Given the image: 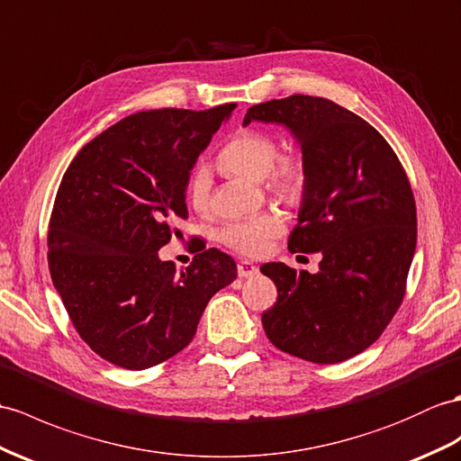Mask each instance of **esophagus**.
<instances>
[{"label":"esophagus","mask_w":461,"mask_h":461,"mask_svg":"<svg viewBox=\"0 0 461 461\" xmlns=\"http://www.w3.org/2000/svg\"><path fill=\"white\" fill-rule=\"evenodd\" d=\"M237 272H239L240 277H252V276L258 274V267L254 264H250V262H240L237 266Z\"/></svg>","instance_id":"34e87169"}]
</instances>
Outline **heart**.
<instances>
[{
    "instance_id": "heart-1",
    "label": "heart",
    "mask_w": 461,
    "mask_h": 461,
    "mask_svg": "<svg viewBox=\"0 0 461 461\" xmlns=\"http://www.w3.org/2000/svg\"><path fill=\"white\" fill-rule=\"evenodd\" d=\"M224 172L260 182L269 192L285 199H297L307 182L305 160L299 154L279 156V140L272 132L260 129H242L224 142L217 154ZM211 172L197 166L187 177V201L195 211L203 212L211 205ZM285 230V221L277 211H262L258 215L229 222L219 232V239L230 250L244 256H260Z\"/></svg>"
}]
</instances>
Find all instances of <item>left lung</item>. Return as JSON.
I'll list each match as a JSON object with an SVG mask.
<instances>
[{
    "instance_id": "8db88e82",
    "label": "left lung",
    "mask_w": 461,
    "mask_h": 461,
    "mask_svg": "<svg viewBox=\"0 0 461 461\" xmlns=\"http://www.w3.org/2000/svg\"><path fill=\"white\" fill-rule=\"evenodd\" d=\"M279 122L307 167L289 252H321L319 274L282 262L260 269L277 287L262 315L276 348L312 364H339L372 346L401 307L417 246V205L397 154L330 99L289 95L244 117Z\"/></svg>"
}]
</instances>
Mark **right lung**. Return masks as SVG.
<instances>
[{
	"label": "right lung",
	"instance_id": "add662e5",
	"mask_svg": "<svg viewBox=\"0 0 461 461\" xmlns=\"http://www.w3.org/2000/svg\"><path fill=\"white\" fill-rule=\"evenodd\" d=\"M237 104L129 115L87 142L66 170L49 222V269L82 340L125 369L166 362L194 340L237 264L201 250L184 272L162 262L197 156Z\"/></svg>",
	"mask_w": 461,
	"mask_h": 461
}]
</instances>
